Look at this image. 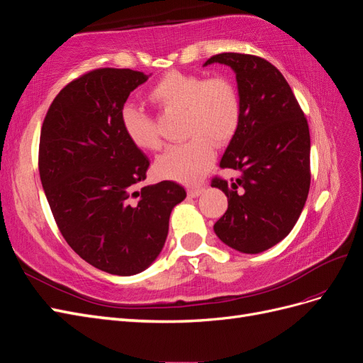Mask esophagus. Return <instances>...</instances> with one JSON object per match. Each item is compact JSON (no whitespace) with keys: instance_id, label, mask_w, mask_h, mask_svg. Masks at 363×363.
<instances>
[{"instance_id":"34e87169","label":"esophagus","mask_w":363,"mask_h":363,"mask_svg":"<svg viewBox=\"0 0 363 363\" xmlns=\"http://www.w3.org/2000/svg\"><path fill=\"white\" fill-rule=\"evenodd\" d=\"M203 191H204V188H201V186H191V188H188V195L189 196H199Z\"/></svg>"}]
</instances>
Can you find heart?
<instances>
[{"label":"heart","instance_id":"obj_1","mask_svg":"<svg viewBox=\"0 0 363 363\" xmlns=\"http://www.w3.org/2000/svg\"><path fill=\"white\" fill-rule=\"evenodd\" d=\"M148 100L164 113H183V144L171 145L156 160L163 179L194 183L203 177L215 159V145H224L236 133L240 98L235 83L224 75L206 79L200 74L169 71L151 87ZM121 127L133 145L145 151L160 148L152 118L133 104L119 112Z\"/></svg>","mask_w":363,"mask_h":363}]
</instances>
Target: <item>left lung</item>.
<instances>
[{
  "label": "left lung",
  "mask_w": 363,
  "mask_h": 363,
  "mask_svg": "<svg viewBox=\"0 0 363 363\" xmlns=\"http://www.w3.org/2000/svg\"><path fill=\"white\" fill-rule=\"evenodd\" d=\"M228 65L236 72L240 121L219 162L236 179H212L228 200L213 225L223 242L256 255L279 244L298 221L311 188V135L288 82L268 60L252 54L221 52L206 65Z\"/></svg>",
  "instance_id": "obj_1"
}]
</instances>
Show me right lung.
<instances>
[{"label":"right lung","instance_id":"right-lung-1","mask_svg":"<svg viewBox=\"0 0 363 363\" xmlns=\"http://www.w3.org/2000/svg\"><path fill=\"white\" fill-rule=\"evenodd\" d=\"M148 80L133 69L98 68L54 98L39 140V174L62 236L83 260L115 276L148 268L167 240L172 207L186 191L144 186L148 157L130 142L119 112Z\"/></svg>","mask_w":363,"mask_h":363}]
</instances>
